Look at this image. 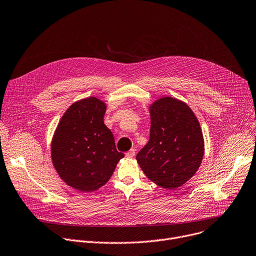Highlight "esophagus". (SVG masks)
<instances>
[{
	"instance_id": "obj_1",
	"label": "esophagus",
	"mask_w": 256,
	"mask_h": 256,
	"mask_svg": "<svg viewBox=\"0 0 256 256\" xmlns=\"http://www.w3.org/2000/svg\"><path fill=\"white\" fill-rule=\"evenodd\" d=\"M134 156H135V150L134 148H131L130 150H128L126 152V156H128V158H133Z\"/></svg>"
}]
</instances>
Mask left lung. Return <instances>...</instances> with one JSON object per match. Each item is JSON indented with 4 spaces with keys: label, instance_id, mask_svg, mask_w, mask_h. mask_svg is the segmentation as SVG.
I'll return each mask as SVG.
<instances>
[{
    "label": "left lung",
    "instance_id": "1",
    "mask_svg": "<svg viewBox=\"0 0 256 256\" xmlns=\"http://www.w3.org/2000/svg\"><path fill=\"white\" fill-rule=\"evenodd\" d=\"M150 114V140L136 160L148 180L174 190L190 180L202 163V129L190 106L176 98L156 100Z\"/></svg>",
    "mask_w": 256,
    "mask_h": 256
}]
</instances>
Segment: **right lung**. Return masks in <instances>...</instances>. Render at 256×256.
<instances>
[{
    "label": "right lung",
    "instance_id": "add662e5",
    "mask_svg": "<svg viewBox=\"0 0 256 256\" xmlns=\"http://www.w3.org/2000/svg\"><path fill=\"white\" fill-rule=\"evenodd\" d=\"M106 104L95 96L74 102L64 114L51 142V159L60 178L80 192L104 186L123 156L104 125Z\"/></svg>",
    "mask_w": 256,
    "mask_h": 256
}]
</instances>
